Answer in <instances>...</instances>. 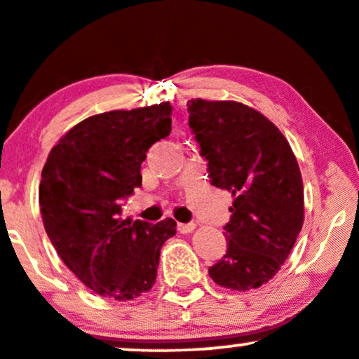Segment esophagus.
<instances>
[{
  "instance_id": "obj_1",
  "label": "esophagus",
  "mask_w": 359,
  "mask_h": 359,
  "mask_svg": "<svg viewBox=\"0 0 359 359\" xmlns=\"http://www.w3.org/2000/svg\"><path fill=\"white\" fill-rule=\"evenodd\" d=\"M194 228H196V224H194V223H178V231L183 233V234L191 233Z\"/></svg>"
}]
</instances>
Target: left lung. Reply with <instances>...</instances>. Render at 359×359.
<instances>
[{"mask_svg": "<svg viewBox=\"0 0 359 359\" xmlns=\"http://www.w3.org/2000/svg\"><path fill=\"white\" fill-rule=\"evenodd\" d=\"M188 111L211 184L233 196L226 255L208 271L228 290H255L280 271L303 228L298 161L283 133L250 106L196 98Z\"/></svg>", "mask_w": 359, "mask_h": 359, "instance_id": "obj_1", "label": "left lung"}]
</instances>
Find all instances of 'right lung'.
<instances>
[{"mask_svg": "<svg viewBox=\"0 0 359 359\" xmlns=\"http://www.w3.org/2000/svg\"><path fill=\"white\" fill-rule=\"evenodd\" d=\"M171 104L114 109L74 125L48 154L39 210L48 236L93 293L135 299L156 281L159 251L176 221L121 218V200L141 187V163L171 131Z\"/></svg>", "mask_w": 359, "mask_h": 359, "instance_id": "obj_1", "label": "right lung"}]
</instances>
